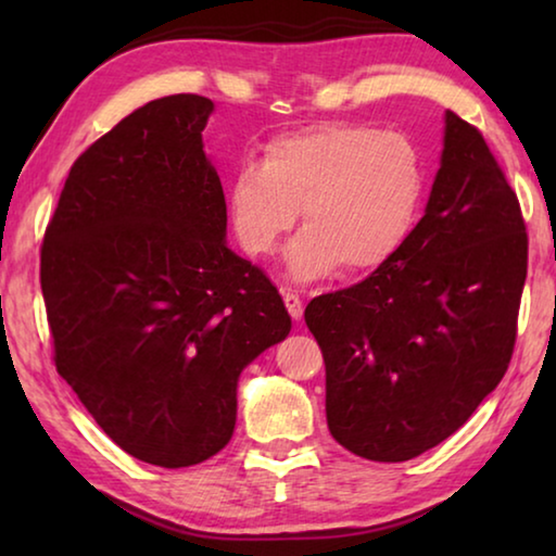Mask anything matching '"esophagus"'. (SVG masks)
<instances>
[{
    "mask_svg": "<svg viewBox=\"0 0 556 556\" xmlns=\"http://www.w3.org/2000/svg\"><path fill=\"white\" fill-rule=\"evenodd\" d=\"M285 306L294 321H299L301 314H304V304H301V299L299 294H294V291H285Z\"/></svg>",
    "mask_w": 556,
    "mask_h": 556,
    "instance_id": "34e87169",
    "label": "esophagus"
}]
</instances>
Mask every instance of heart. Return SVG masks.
<instances>
[{
	"mask_svg": "<svg viewBox=\"0 0 556 556\" xmlns=\"http://www.w3.org/2000/svg\"><path fill=\"white\" fill-rule=\"evenodd\" d=\"M425 168L402 131L324 122L269 139L260 164H242L228 184V218L250 257L289 242L287 275L306 285L336 269L370 271L397 255L417 220Z\"/></svg>",
	"mask_w": 556,
	"mask_h": 556,
	"instance_id": "1",
	"label": "heart"
}]
</instances>
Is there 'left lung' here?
I'll list each match as a JSON object with an SVG mask.
<instances>
[{
  "mask_svg": "<svg viewBox=\"0 0 556 556\" xmlns=\"http://www.w3.org/2000/svg\"><path fill=\"white\" fill-rule=\"evenodd\" d=\"M525 277L517 195L481 131L446 110L439 172L407 242L361 285L306 306L338 444L400 464L464 427L510 363Z\"/></svg>",
  "mask_w": 556,
  "mask_h": 556,
  "instance_id": "obj_1",
  "label": "left lung"
}]
</instances>
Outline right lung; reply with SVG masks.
<instances>
[{
	"label": "right lung",
	"mask_w": 556,
	"mask_h": 556,
	"mask_svg": "<svg viewBox=\"0 0 556 556\" xmlns=\"http://www.w3.org/2000/svg\"><path fill=\"white\" fill-rule=\"evenodd\" d=\"M213 110L159 98L100 137L41 248L59 375L122 451L162 468L228 444L242 370L291 331L277 287L225 240Z\"/></svg>",
	"instance_id": "obj_1"
}]
</instances>
